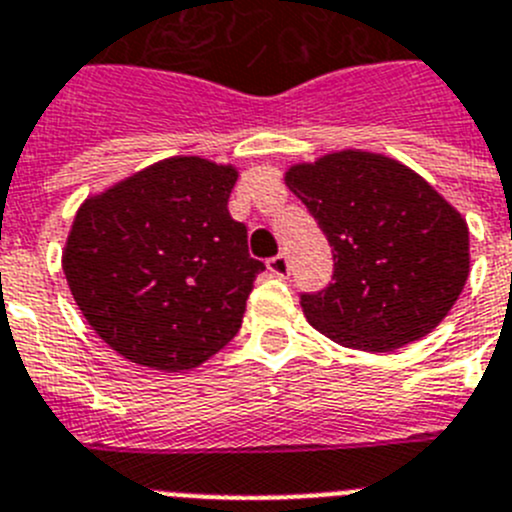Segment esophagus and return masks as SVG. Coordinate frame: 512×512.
Masks as SVG:
<instances>
[{"label":"esophagus","instance_id":"1","mask_svg":"<svg viewBox=\"0 0 512 512\" xmlns=\"http://www.w3.org/2000/svg\"><path fill=\"white\" fill-rule=\"evenodd\" d=\"M267 270H270L273 275H278V278H288V273H290L288 255L270 257V260H267Z\"/></svg>","mask_w":512,"mask_h":512}]
</instances>
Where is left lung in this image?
Returning <instances> with one entry per match:
<instances>
[{
  "instance_id": "left-lung-1",
  "label": "left lung",
  "mask_w": 512,
  "mask_h": 512,
  "mask_svg": "<svg viewBox=\"0 0 512 512\" xmlns=\"http://www.w3.org/2000/svg\"><path fill=\"white\" fill-rule=\"evenodd\" d=\"M285 183L334 252L331 283L301 293L308 324L344 347L390 352L441 324L469 275L462 216L405 165L334 153Z\"/></svg>"
}]
</instances>
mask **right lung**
<instances>
[{
	"mask_svg": "<svg viewBox=\"0 0 512 512\" xmlns=\"http://www.w3.org/2000/svg\"><path fill=\"white\" fill-rule=\"evenodd\" d=\"M234 181L227 165L170 158L78 209L63 270L114 352L181 372L232 342L265 270L229 214Z\"/></svg>",
	"mask_w": 512,
	"mask_h": 512,
	"instance_id": "right-lung-1",
	"label": "right lung"
}]
</instances>
